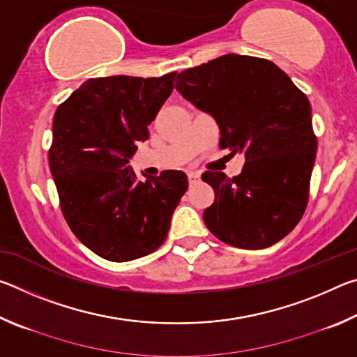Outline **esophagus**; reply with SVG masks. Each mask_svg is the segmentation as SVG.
<instances>
[{
    "label": "esophagus",
    "instance_id": "obj_1",
    "mask_svg": "<svg viewBox=\"0 0 357 357\" xmlns=\"http://www.w3.org/2000/svg\"><path fill=\"white\" fill-rule=\"evenodd\" d=\"M187 179H189L190 184H195L197 181H200V173H198V172H189V173H187Z\"/></svg>",
    "mask_w": 357,
    "mask_h": 357
}]
</instances>
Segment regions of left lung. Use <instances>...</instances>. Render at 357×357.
<instances>
[{
    "label": "left lung",
    "mask_w": 357,
    "mask_h": 357,
    "mask_svg": "<svg viewBox=\"0 0 357 357\" xmlns=\"http://www.w3.org/2000/svg\"><path fill=\"white\" fill-rule=\"evenodd\" d=\"M176 89L220 129L219 146L243 151L238 176L204 172L214 203L203 220L215 238L239 249H264L304 215L317 135L307 96L273 61L223 55L176 77Z\"/></svg>",
    "instance_id": "obj_1"
}]
</instances>
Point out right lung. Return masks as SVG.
I'll return each mask as SVG.
<instances>
[{
    "instance_id": "obj_1",
    "label": "right lung",
    "mask_w": 357,
    "mask_h": 357,
    "mask_svg": "<svg viewBox=\"0 0 357 357\" xmlns=\"http://www.w3.org/2000/svg\"><path fill=\"white\" fill-rule=\"evenodd\" d=\"M174 77L89 78L56 108L48 164L59 206L72 233L108 261L159 249L187 190L183 172L140 181L129 165Z\"/></svg>"
}]
</instances>
